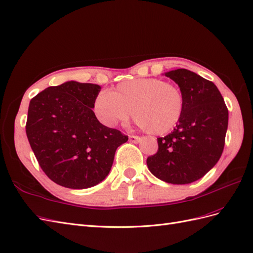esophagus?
Masks as SVG:
<instances>
[{"label": "esophagus", "mask_w": 253, "mask_h": 253, "mask_svg": "<svg viewBox=\"0 0 253 253\" xmlns=\"http://www.w3.org/2000/svg\"><path fill=\"white\" fill-rule=\"evenodd\" d=\"M129 141L131 142H134V143H138L140 140H141V137H139V136H129L128 137Z\"/></svg>", "instance_id": "esophagus-1"}]
</instances>
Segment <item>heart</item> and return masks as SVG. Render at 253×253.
<instances>
[{"mask_svg":"<svg viewBox=\"0 0 253 253\" xmlns=\"http://www.w3.org/2000/svg\"><path fill=\"white\" fill-rule=\"evenodd\" d=\"M185 107L180 88L160 79H137L102 91L95 98L93 111L106 126L126 122L133 112L136 124L145 131L163 135L179 124Z\"/></svg>","mask_w":253,"mask_h":253,"instance_id":"1","label":"heart"}]
</instances>
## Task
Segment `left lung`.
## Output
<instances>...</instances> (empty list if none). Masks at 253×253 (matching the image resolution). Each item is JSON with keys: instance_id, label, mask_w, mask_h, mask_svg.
Instances as JSON below:
<instances>
[{"instance_id": "left-lung-1", "label": "left lung", "mask_w": 253, "mask_h": 253, "mask_svg": "<svg viewBox=\"0 0 253 253\" xmlns=\"http://www.w3.org/2000/svg\"><path fill=\"white\" fill-rule=\"evenodd\" d=\"M183 93L185 107L179 124L159 150L147 159L150 171L171 184H188L209 172L223 151L229 113L213 82L187 69L166 72Z\"/></svg>"}]
</instances>
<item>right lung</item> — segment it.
Listing matches in <instances>:
<instances>
[{
  "instance_id": "1",
  "label": "right lung",
  "mask_w": 253,
  "mask_h": 253,
  "mask_svg": "<svg viewBox=\"0 0 253 253\" xmlns=\"http://www.w3.org/2000/svg\"><path fill=\"white\" fill-rule=\"evenodd\" d=\"M101 87L66 82L47 87L29 106L26 136L40 167L60 186L83 189L110 173L127 136L100 124L92 111Z\"/></svg>"
}]
</instances>
